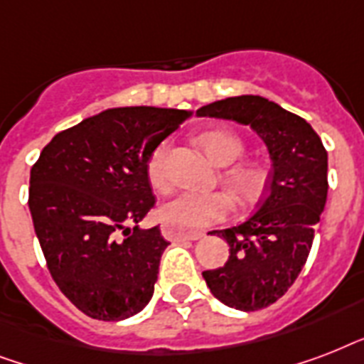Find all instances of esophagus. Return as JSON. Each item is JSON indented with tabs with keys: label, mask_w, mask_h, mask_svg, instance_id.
Here are the masks:
<instances>
[{
	"label": "esophagus",
	"mask_w": 364,
	"mask_h": 364,
	"mask_svg": "<svg viewBox=\"0 0 364 364\" xmlns=\"http://www.w3.org/2000/svg\"><path fill=\"white\" fill-rule=\"evenodd\" d=\"M162 234L166 240L170 242H181V240H200L204 234L202 232H187V230H179V228L171 227V225H162Z\"/></svg>",
	"instance_id": "1"
}]
</instances>
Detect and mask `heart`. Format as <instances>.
I'll return each mask as SVG.
<instances>
[{
  "mask_svg": "<svg viewBox=\"0 0 364 364\" xmlns=\"http://www.w3.org/2000/svg\"><path fill=\"white\" fill-rule=\"evenodd\" d=\"M198 141L205 154L219 166L234 164L236 160L242 159L245 149L242 137L230 130H208L200 134ZM168 153H170V145L162 141L149 154L145 176L154 191H168L170 187ZM227 183L240 202L251 204L264 191L266 173L260 166L242 162L227 171ZM230 208L232 204L228 196L221 193L181 191L162 204L160 217L166 225H171L179 230H204L227 219Z\"/></svg>",
  "mask_w": 364,
  "mask_h": 364,
  "instance_id": "1",
  "label": "heart"
}]
</instances>
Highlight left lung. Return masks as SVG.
Wrapping results in <instances>:
<instances>
[{
  "label": "left lung",
  "mask_w": 364,
  "mask_h": 364,
  "mask_svg": "<svg viewBox=\"0 0 364 364\" xmlns=\"http://www.w3.org/2000/svg\"><path fill=\"white\" fill-rule=\"evenodd\" d=\"M196 115L249 126L270 153L272 176L259 210L238 227L213 230L227 240L230 257L221 268L202 272L223 304L262 310L287 293L310 255L327 202V151L302 117L262 96L219 100Z\"/></svg>",
  "instance_id": "left-lung-1"
}]
</instances>
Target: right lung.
I'll return each mask as SVG.
<instances>
[{
    "label": "right lung",
    "instance_id": "add662e5",
    "mask_svg": "<svg viewBox=\"0 0 364 364\" xmlns=\"http://www.w3.org/2000/svg\"><path fill=\"white\" fill-rule=\"evenodd\" d=\"M191 115L105 109L56 134L31 168L28 205L48 272L92 319L121 321L153 296L170 242L159 227L139 228L154 205L145 164Z\"/></svg>",
    "mask_w": 364,
    "mask_h": 364
}]
</instances>
